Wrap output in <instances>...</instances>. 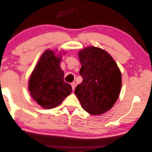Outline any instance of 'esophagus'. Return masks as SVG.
<instances>
[{
    "instance_id": "34e87169",
    "label": "esophagus",
    "mask_w": 152,
    "mask_h": 152,
    "mask_svg": "<svg viewBox=\"0 0 152 152\" xmlns=\"http://www.w3.org/2000/svg\"><path fill=\"white\" fill-rule=\"evenodd\" d=\"M75 85H76L75 82H72V83H71V86H72V91H74L75 88Z\"/></svg>"
}]
</instances>
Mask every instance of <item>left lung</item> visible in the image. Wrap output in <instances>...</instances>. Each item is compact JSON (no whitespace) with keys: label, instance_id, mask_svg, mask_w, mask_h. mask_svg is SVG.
Listing matches in <instances>:
<instances>
[{"label":"left lung","instance_id":"obj_1","mask_svg":"<svg viewBox=\"0 0 152 152\" xmlns=\"http://www.w3.org/2000/svg\"><path fill=\"white\" fill-rule=\"evenodd\" d=\"M78 56L83 81L75 88V94L88 113L103 114L113 107L119 97L121 72L113 57L99 48L86 47Z\"/></svg>","mask_w":152,"mask_h":152}]
</instances>
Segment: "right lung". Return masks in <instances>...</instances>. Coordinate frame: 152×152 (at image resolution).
Listing matches in <instances>:
<instances>
[{"label":"right lung","mask_w":152,"mask_h":152,"mask_svg":"<svg viewBox=\"0 0 152 152\" xmlns=\"http://www.w3.org/2000/svg\"><path fill=\"white\" fill-rule=\"evenodd\" d=\"M61 60V55L56 56L52 50H45L29 80L30 95L44 109L59 106L72 92L71 86L64 80V73L60 68Z\"/></svg>","instance_id":"right-lung-1"}]
</instances>
